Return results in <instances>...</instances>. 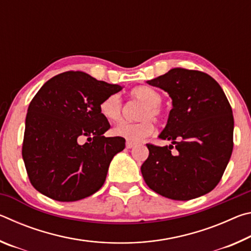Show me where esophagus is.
Segmentation results:
<instances>
[{
	"label": "esophagus",
	"mask_w": 251,
	"mask_h": 251,
	"mask_svg": "<svg viewBox=\"0 0 251 251\" xmlns=\"http://www.w3.org/2000/svg\"><path fill=\"white\" fill-rule=\"evenodd\" d=\"M135 145H136L135 143H131V142H126V148H128V150H129V148H133Z\"/></svg>",
	"instance_id": "esophagus-1"
}]
</instances>
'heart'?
<instances>
[{
    "mask_svg": "<svg viewBox=\"0 0 251 251\" xmlns=\"http://www.w3.org/2000/svg\"><path fill=\"white\" fill-rule=\"evenodd\" d=\"M130 97L136 101L142 103L138 108L136 118L139 120L135 123L122 122L113 128V134L125 138L128 142H139L147 137L154 130V125L150 120L158 121L161 117V96L159 93L147 86L135 87L130 92ZM123 101L118 94H110L101 100L100 103V113L108 122H118L123 116Z\"/></svg>",
    "mask_w": 251,
    "mask_h": 251,
    "instance_id": "obj_1",
    "label": "heart"
}]
</instances>
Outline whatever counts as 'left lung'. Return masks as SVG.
Segmentation results:
<instances>
[{
  "instance_id": "obj_1",
  "label": "left lung",
  "mask_w": 251,
  "mask_h": 251,
  "mask_svg": "<svg viewBox=\"0 0 251 251\" xmlns=\"http://www.w3.org/2000/svg\"><path fill=\"white\" fill-rule=\"evenodd\" d=\"M168 93L173 108L158 137L169 146L147 144L141 171L155 193L174 201H189L211 192L223 177L233 147V116L216 80L199 71L173 69L147 80ZM176 154L171 151L173 145Z\"/></svg>"
}]
</instances>
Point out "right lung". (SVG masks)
<instances>
[{"mask_svg": "<svg viewBox=\"0 0 251 251\" xmlns=\"http://www.w3.org/2000/svg\"><path fill=\"white\" fill-rule=\"evenodd\" d=\"M122 88L71 71L49 79L36 93L25 120L22 156L37 192L57 201H76L104 185L125 139L103 135L110 125L100 115V103Z\"/></svg>", "mask_w": 251, "mask_h": 251, "instance_id": "right-lung-1", "label": "right lung"}]
</instances>
